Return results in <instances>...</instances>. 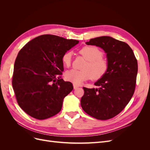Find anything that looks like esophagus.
<instances>
[{
    "instance_id": "34e87169",
    "label": "esophagus",
    "mask_w": 150,
    "mask_h": 150,
    "mask_svg": "<svg viewBox=\"0 0 150 150\" xmlns=\"http://www.w3.org/2000/svg\"><path fill=\"white\" fill-rule=\"evenodd\" d=\"M73 86H74V89H78L79 88V86L77 85V84H73Z\"/></svg>"
}]
</instances>
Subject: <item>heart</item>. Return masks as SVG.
I'll return each mask as SVG.
<instances>
[{"label": "heart", "instance_id": "heart-1", "mask_svg": "<svg viewBox=\"0 0 150 150\" xmlns=\"http://www.w3.org/2000/svg\"><path fill=\"white\" fill-rule=\"evenodd\" d=\"M79 53L87 60V62L83 66L82 71L71 69L66 71L64 77L67 81L75 84H80L91 78L96 81L105 76L109 69V62L103 57L104 53L101 50L96 46H87L81 48ZM61 61L64 67H70L72 52H66L62 55Z\"/></svg>", "mask_w": 150, "mask_h": 150}]
</instances>
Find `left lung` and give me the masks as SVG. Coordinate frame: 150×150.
<instances>
[{"mask_svg":"<svg viewBox=\"0 0 150 150\" xmlns=\"http://www.w3.org/2000/svg\"><path fill=\"white\" fill-rule=\"evenodd\" d=\"M86 44L105 51L109 69L105 76L94 83L97 88H83L81 107L94 118L111 119L123 110L134 93L137 59L128 44L110 36L91 39Z\"/></svg>","mask_w":150,"mask_h":150,"instance_id":"8db88e82","label":"left lung"}]
</instances>
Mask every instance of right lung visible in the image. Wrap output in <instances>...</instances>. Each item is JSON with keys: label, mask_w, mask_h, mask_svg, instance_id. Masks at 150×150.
Segmentation results:
<instances>
[{"label": "right lung", "mask_w": 150, "mask_h": 150, "mask_svg": "<svg viewBox=\"0 0 150 150\" xmlns=\"http://www.w3.org/2000/svg\"><path fill=\"white\" fill-rule=\"evenodd\" d=\"M79 43L45 34L30 40L17 54L12 87L19 106L27 114L45 120L60 112L63 99L73 89L61 79L63 54Z\"/></svg>", "instance_id": "right-lung-1"}]
</instances>
